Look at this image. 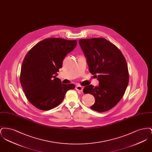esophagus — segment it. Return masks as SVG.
Returning a JSON list of instances; mask_svg holds the SVG:
<instances>
[{
  "instance_id": "1",
  "label": "esophagus",
  "mask_w": 152,
  "mask_h": 152,
  "mask_svg": "<svg viewBox=\"0 0 152 152\" xmlns=\"http://www.w3.org/2000/svg\"><path fill=\"white\" fill-rule=\"evenodd\" d=\"M76 89L77 90V91H79L80 92H82L83 90V87L81 86H77L76 87Z\"/></svg>"
}]
</instances>
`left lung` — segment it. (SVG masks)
<instances>
[{"label":"left lung","instance_id":"1","mask_svg":"<svg viewBox=\"0 0 152 152\" xmlns=\"http://www.w3.org/2000/svg\"><path fill=\"white\" fill-rule=\"evenodd\" d=\"M79 44L87 58L89 72L97 75L99 86L84 88V94H92L94 104L90 108L99 112L109 110L123 97L129 83L127 63L115 45L102 37L80 39Z\"/></svg>","mask_w":152,"mask_h":152}]
</instances>
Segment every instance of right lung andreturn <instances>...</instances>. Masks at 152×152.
Returning <instances> with one entry per match:
<instances>
[{
    "label": "right lung",
    "mask_w": 152,
    "mask_h": 152,
    "mask_svg": "<svg viewBox=\"0 0 152 152\" xmlns=\"http://www.w3.org/2000/svg\"><path fill=\"white\" fill-rule=\"evenodd\" d=\"M77 45V40L48 38L34 45L22 63L20 81L28 101L36 108L48 110L58 105L73 84H63L56 77L63 61Z\"/></svg>",
    "instance_id": "obj_1"
}]
</instances>
